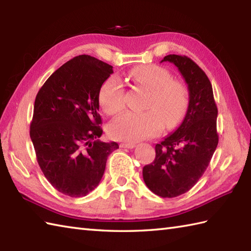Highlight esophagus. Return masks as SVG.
Segmentation results:
<instances>
[{"label":"esophagus","mask_w":251,"mask_h":251,"mask_svg":"<svg viewBox=\"0 0 251 251\" xmlns=\"http://www.w3.org/2000/svg\"><path fill=\"white\" fill-rule=\"evenodd\" d=\"M135 146L136 145L134 142H123L120 145L121 148H126V149H134Z\"/></svg>","instance_id":"34e87169"}]
</instances>
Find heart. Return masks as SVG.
<instances>
[{"instance_id":"obj_1","label":"heart","mask_w":251,"mask_h":251,"mask_svg":"<svg viewBox=\"0 0 251 251\" xmlns=\"http://www.w3.org/2000/svg\"><path fill=\"white\" fill-rule=\"evenodd\" d=\"M129 77L140 87L149 90L150 98L142 113L127 112L109 126L110 136L116 140L138 141L157 135L163 126L177 127L188 111L189 89L173 79L167 69L156 65H143L131 69ZM98 101L104 113L115 115L124 109V88L115 76L106 78L101 85Z\"/></svg>"}]
</instances>
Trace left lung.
<instances>
[{
  "instance_id": "obj_1",
  "label": "left lung",
  "mask_w": 251,
  "mask_h": 251,
  "mask_svg": "<svg viewBox=\"0 0 251 251\" xmlns=\"http://www.w3.org/2000/svg\"><path fill=\"white\" fill-rule=\"evenodd\" d=\"M188 84L190 103L177 130L155 146V158L142 170L143 180L154 194L177 197L191 190L204 175L219 141L218 109L206 73L186 56L168 55Z\"/></svg>"
}]
</instances>
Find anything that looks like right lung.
Masks as SVG:
<instances>
[{"label":"right lung","mask_w":251,"mask_h":251,"mask_svg":"<svg viewBox=\"0 0 251 251\" xmlns=\"http://www.w3.org/2000/svg\"><path fill=\"white\" fill-rule=\"evenodd\" d=\"M79 55L47 78L36 95L30 137L45 178L60 193L81 197L102 178L106 159L119 145L102 142L98 95L113 70Z\"/></svg>","instance_id":"right-lung-1"}]
</instances>
